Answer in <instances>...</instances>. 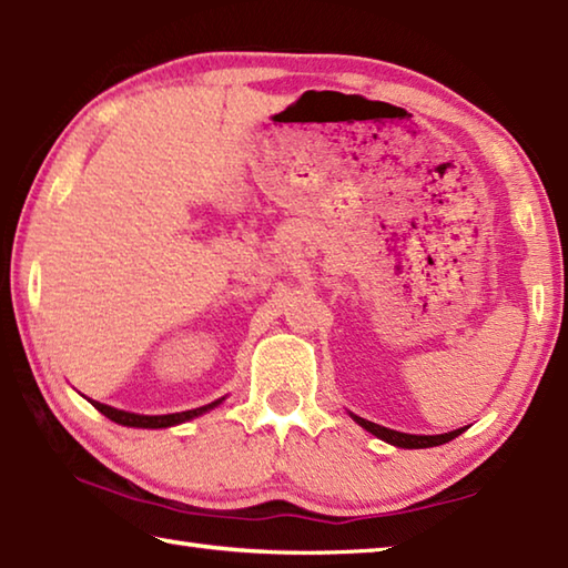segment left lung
<instances>
[{
  "label": "left lung",
  "mask_w": 568,
  "mask_h": 568,
  "mask_svg": "<svg viewBox=\"0 0 568 568\" xmlns=\"http://www.w3.org/2000/svg\"><path fill=\"white\" fill-rule=\"evenodd\" d=\"M358 426H363L365 430H371L373 436H378L381 440H386V444L393 446H400V448H430V446H440V444H448L450 438H456L464 434V428L458 430H450V434H440V436H413V434H400V430H390V428H383L378 423H371L361 416H353Z\"/></svg>",
  "instance_id": "obj_1"
}]
</instances>
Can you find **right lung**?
<instances>
[{
	"label": "right lung",
	"instance_id": "right-lung-1",
	"mask_svg": "<svg viewBox=\"0 0 568 568\" xmlns=\"http://www.w3.org/2000/svg\"><path fill=\"white\" fill-rule=\"evenodd\" d=\"M220 400L210 403V406L203 408H192V410H182V413H168V416H138V413H128V410H118L112 406H104V403L92 400V406L98 408L102 416H108L110 420L120 423V426H132V428H168V426H178L182 420H190L200 416V413H205L210 408H215Z\"/></svg>",
	"mask_w": 568,
	"mask_h": 568
}]
</instances>
